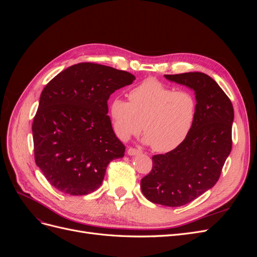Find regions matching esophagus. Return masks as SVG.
I'll list each match as a JSON object with an SVG mask.
<instances>
[{
    "mask_svg": "<svg viewBox=\"0 0 257 257\" xmlns=\"http://www.w3.org/2000/svg\"><path fill=\"white\" fill-rule=\"evenodd\" d=\"M141 153H142V151L136 149V148H128V150H127L128 155H136V154H141Z\"/></svg>",
    "mask_w": 257,
    "mask_h": 257,
    "instance_id": "1",
    "label": "esophagus"
}]
</instances>
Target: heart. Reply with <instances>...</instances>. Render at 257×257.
<instances>
[{"label":"heart","mask_w":257,"mask_h":257,"mask_svg":"<svg viewBox=\"0 0 257 257\" xmlns=\"http://www.w3.org/2000/svg\"><path fill=\"white\" fill-rule=\"evenodd\" d=\"M197 112L195 95L177 90L157 79H146L128 93V102L121 98L110 104L114 134L126 142L143 131L145 143L155 152L175 150L191 133Z\"/></svg>","instance_id":"1"}]
</instances>
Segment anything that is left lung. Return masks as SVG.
Here are the masks:
<instances>
[{
  "label": "left lung",
  "mask_w": 257,
  "mask_h": 257,
  "mask_svg": "<svg viewBox=\"0 0 257 257\" xmlns=\"http://www.w3.org/2000/svg\"><path fill=\"white\" fill-rule=\"evenodd\" d=\"M170 81L195 91L197 112L188 138L165 154L152 157V169L141 181L153 204L180 207L191 203L217 182L231 151L234 108L211 77L200 73L165 75Z\"/></svg>",
  "instance_id": "obj_1"
}]
</instances>
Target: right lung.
I'll list each match as a JSON object with an SVG mask.
<instances>
[{
  "instance_id": "right-lung-1",
  "label": "right lung",
  "mask_w": 257,
  "mask_h": 257,
  "mask_svg": "<svg viewBox=\"0 0 257 257\" xmlns=\"http://www.w3.org/2000/svg\"><path fill=\"white\" fill-rule=\"evenodd\" d=\"M134 79L125 71L83 62L46 84L32 124L34 159L57 190L76 196L94 192L108 164L124 157L107 100Z\"/></svg>"
}]
</instances>
